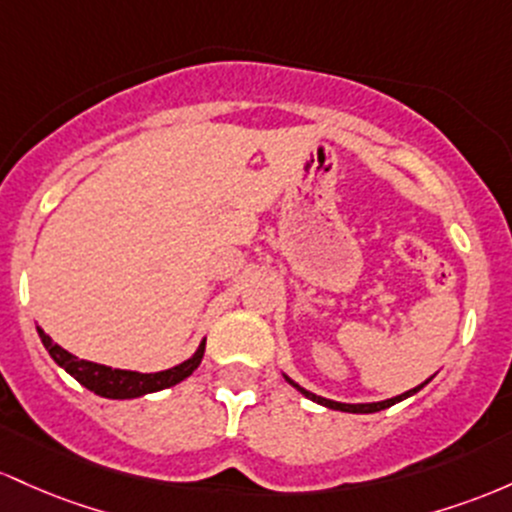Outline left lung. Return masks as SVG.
<instances>
[{"mask_svg":"<svg viewBox=\"0 0 512 512\" xmlns=\"http://www.w3.org/2000/svg\"><path fill=\"white\" fill-rule=\"evenodd\" d=\"M285 380L292 384V387L297 389V392H302L304 396H307V399H312V401H317V404H321V406H326V409H333V411H346V413H375V411H382V409H389V406H394V404H399V401H404V399H409V396H413L416 392H421L423 387H426V384L430 382V380H426L423 384H418V387H413V389H409V392H404V394H399V396H392V399H384V401H372V404H341V401H331V399H324V396H317V394H312V392H307V389L304 387H300V384H295L290 380V377L285 375Z\"/></svg>","mask_w":512,"mask_h":512,"instance_id":"1","label":"left lung"}]
</instances>
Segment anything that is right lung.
<instances>
[{"mask_svg":"<svg viewBox=\"0 0 512 512\" xmlns=\"http://www.w3.org/2000/svg\"><path fill=\"white\" fill-rule=\"evenodd\" d=\"M38 336L43 341L45 350L50 353V358L55 360L57 365L77 380L82 387L89 389V392L106 396V399H137L142 394L162 392V389L174 387L186 380L188 375H193L195 367L200 365L205 353V341L200 343L198 350L188 360H183L181 365L169 367V370L162 372H132V370H116V367H106L99 363H91V360H79L77 355L67 353L65 348H60L53 343V338L48 336L38 326Z\"/></svg>","mask_w":512,"mask_h":512,"instance_id":"add662e5","label":"right lung"}]
</instances>
